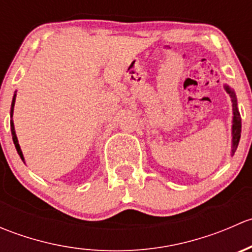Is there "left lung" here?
<instances>
[{
  "label": "left lung",
  "instance_id": "1",
  "mask_svg": "<svg viewBox=\"0 0 252 252\" xmlns=\"http://www.w3.org/2000/svg\"><path fill=\"white\" fill-rule=\"evenodd\" d=\"M224 90L227 94H229L230 100H232V107H233V121H232V156L234 155L236 147L239 145V140H240V134H241V118L240 113L238 110V101H236V95L230 86L224 84Z\"/></svg>",
  "mask_w": 252,
  "mask_h": 252
}]
</instances>
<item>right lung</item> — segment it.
<instances>
[{
  "label": "right lung",
  "mask_w": 252,
  "mask_h": 252,
  "mask_svg": "<svg viewBox=\"0 0 252 252\" xmlns=\"http://www.w3.org/2000/svg\"><path fill=\"white\" fill-rule=\"evenodd\" d=\"M16 93H17V91H16ZM16 93H14L13 100H12V106H11V131H12V139H13L14 145H16V149H17L18 155H19L20 158H22V161L25 163L24 156H23V152H22V150H20L19 142H18V138H17V134H16V129H14V123H13V111H14V103H16V96H17Z\"/></svg>",
  "instance_id": "obj_1"
}]
</instances>
